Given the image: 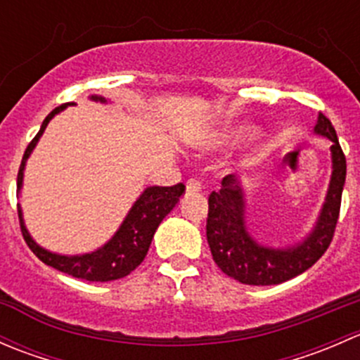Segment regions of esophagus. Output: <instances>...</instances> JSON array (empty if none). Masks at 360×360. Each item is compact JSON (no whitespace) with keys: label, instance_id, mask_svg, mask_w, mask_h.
<instances>
[{"label":"esophagus","instance_id":"obj_1","mask_svg":"<svg viewBox=\"0 0 360 360\" xmlns=\"http://www.w3.org/2000/svg\"><path fill=\"white\" fill-rule=\"evenodd\" d=\"M186 191L188 193H198V191H202V184L197 179H190L186 183Z\"/></svg>","mask_w":360,"mask_h":360}]
</instances>
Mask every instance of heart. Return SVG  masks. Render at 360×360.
I'll return each instance as SVG.
<instances>
[{"mask_svg":"<svg viewBox=\"0 0 360 360\" xmlns=\"http://www.w3.org/2000/svg\"><path fill=\"white\" fill-rule=\"evenodd\" d=\"M257 129L250 123H233V125H226L224 129L216 130L210 134L205 139L207 148H214V150H223V148H233L237 144L244 143V141L250 139Z\"/></svg>","mask_w":360,"mask_h":360,"instance_id":"1","label":"heart"}]
</instances>
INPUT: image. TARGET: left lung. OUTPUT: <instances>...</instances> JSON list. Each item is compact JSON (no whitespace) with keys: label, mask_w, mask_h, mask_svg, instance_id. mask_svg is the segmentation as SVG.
<instances>
[{"label":"left lung","mask_w":360,"mask_h":360,"mask_svg":"<svg viewBox=\"0 0 360 360\" xmlns=\"http://www.w3.org/2000/svg\"><path fill=\"white\" fill-rule=\"evenodd\" d=\"M317 136L331 141V179L314 228L289 245H264L248 230V197L233 174L223 177L219 191L209 197L207 242L217 266L228 277L249 285L282 284L303 274L326 252L335 235L341 193L347 177V160L335 127L319 112L314 127Z\"/></svg>","instance_id":"obj_1"}]
</instances>
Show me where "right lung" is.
<instances>
[{
	"instance_id": "1",
	"label": "right lung",
	"mask_w": 360,
	"mask_h": 360,
	"mask_svg": "<svg viewBox=\"0 0 360 360\" xmlns=\"http://www.w3.org/2000/svg\"><path fill=\"white\" fill-rule=\"evenodd\" d=\"M90 101L96 103H110L103 96H90ZM75 103H66L63 106L56 108L41 123V129L36 134L34 139L29 143L25 150L22 163H20L19 176H17V195L20 197V190L24 184V170L27 158L31 157L32 150L38 144L39 137L45 132L46 125L50 120L60 111L66 110L68 106H72ZM184 193V184H176V186H148L143 193L139 195L130 210L127 212L125 219L115 231V235L104 245L97 248L92 252L85 254H59L52 250L41 248L36 244L34 238L27 231V226L24 223L22 207L19 203V219L20 230H22L25 244L29 249L39 257L45 264L56 268V270L64 271V274L72 275L76 278H83L89 282H110L116 278H123L136 270L143 259L146 257L148 249H150L153 235L163 221V217L179 203L181 195Z\"/></svg>"
}]
</instances>
